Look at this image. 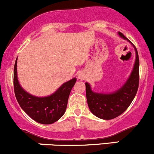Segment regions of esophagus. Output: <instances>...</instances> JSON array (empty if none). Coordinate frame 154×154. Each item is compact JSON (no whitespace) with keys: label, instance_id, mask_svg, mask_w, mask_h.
<instances>
[{"label":"esophagus","instance_id":"1","mask_svg":"<svg viewBox=\"0 0 154 154\" xmlns=\"http://www.w3.org/2000/svg\"><path fill=\"white\" fill-rule=\"evenodd\" d=\"M78 77H79V79H80L81 80H84V79H85V76H84V73L83 72H79V73H78Z\"/></svg>","mask_w":154,"mask_h":154}]
</instances>
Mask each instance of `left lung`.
<instances>
[{
	"label": "left lung",
	"mask_w": 154,
	"mask_h": 154,
	"mask_svg": "<svg viewBox=\"0 0 154 154\" xmlns=\"http://www.w3.org/2000/svg\"><path fill=\"white\" fill-rule=\"evenodd\" d=\"M119 35L130 42L122 33ZM136 61L129 79L120 90L110 94L93 92L90 85L86 83V95L89 108L95 116L103 120H112L123 114L128 109L136 95L140 82V60L136 48Z\"/></svg>",
	"instance_id": "1"
}]
</instances>
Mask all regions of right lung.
<instances>
[{
  "label": "right lung",
  "mask_w": 154,
  "mask_h": 154,
  "mask_svg": "<svg viewBox=\"0 0 154 154\" xmlns=\"http://www.w3.org/2000/svg\"><path fill=\"white\" fill-rule=\"evenodd\" d=\"M76 78L62 84L54 94L39 97L26 92L20 85L17 75V59L14 68V90L18 103L31 118L42 124H52L61 118L67 109L70 91Z\"/></svg>",
  "instance_id": "add662e5"
}]
</instances>
